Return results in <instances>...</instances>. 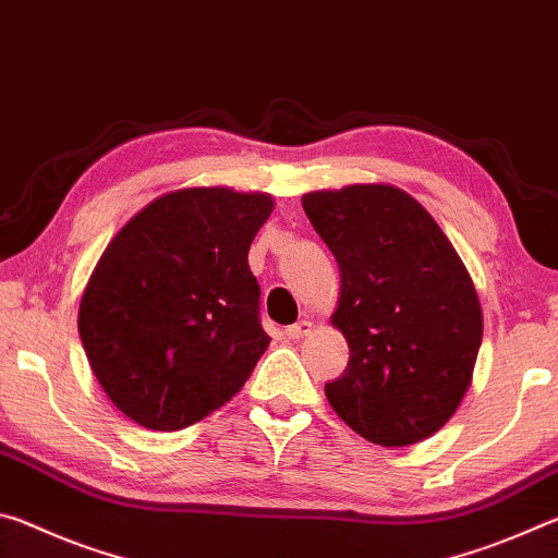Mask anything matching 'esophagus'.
I'll list each match as a JSON object with an SVG mask.
<instances>
[{
    "instance_id": "34e87169",
    "label": "esophagus",
    "mask_w": 558,
    "mask_h": 558,
    "mask_svg": "<svg viewBox=\"0 0 558 558\" xmlns=\"http://www.w3.org/2000/svg\"><path fill=\"white\" fill-rule=\"evenodd\" d=\"M310 332H313V323H310V319H300L298 325H290L288 329H286V337L288 339H302V337H307Z\"/></svg>"
}]
</instances>
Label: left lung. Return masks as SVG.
Instances as JSON below:
<instances>
[{
    "label": "left lung",
    "mask_w": 558,
    "mask_h": 558,
    "mask_svg": "<svg viewBox=\"0 0 558 558\" xmlns=\"http://www.w3.org/2000/svg\"><path fill=\"white\" fill-rule=\"evenodd\" d=\"M339 266L332 325L349 364L325 386L359 436L403 448L433 436L465 396L483 342V307L468 268L433 216L391 184L302 196Z\"/></svg>",
    "instance_id": "8db88e82"
}]
</instances>
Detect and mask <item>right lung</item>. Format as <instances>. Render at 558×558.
I'll return each instance as SVG.
<instances>
[{
    "instance_id": "1",
    "label": "right lung",
    "mask_w": 558,
    "mask_h": 558,
    "mask_svg": "<svg viewBox=\"0 0 558 558\" xmlns=\"http://www.w3.org/2000/svg\"><path fill=\"white\" fill-rule=\"evenodd\" d=\"M272 196L192 186L116 233L81 298L78 332L102 391L130 421L179 430L231 401L270 344L248 248Z\"/></svg>"
}]
</instances>
